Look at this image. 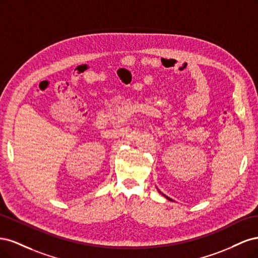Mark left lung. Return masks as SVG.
<instances>
[{
    "mask_svg": "<svg viewBox=\"0 0 258 258\" xmlns=\"http://www.w3.org/2000/svg\"><path fill=\"white\" fill-rule=\"evenodd\" d=\"M167 198H168V197H167ZM168 199H169V200H170V198H168Z\"/></svg>",
    "mask_w": 258,
    "mask_h": 258,
    "instance_id": "8db88e82",
    "label": "left lung"
}]
</instances>
